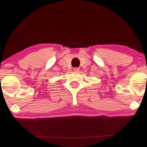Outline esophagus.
Wrapping results in <instances>:
<instances>
[{
	"mask_svg": "<svg viewBox=\"0 0 147 147\" xmlns=\"http://www.w3.org/2000/svg\"><path fill=\"white\" fill-rule=\"evenodd\" d=\"M79 70H80V68L79 67L74 68V71H75V72H78V71H79Z\"/></svg>",
	"mask_w": 147,
	"mask_h": 147,
	"instance_id": "34e87169",
	"label": "esophagus"
}]
</instances>
